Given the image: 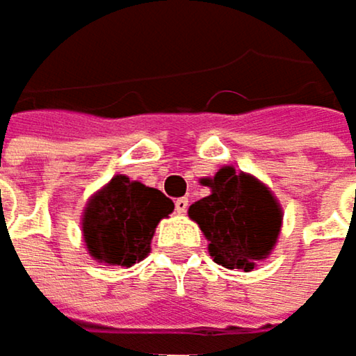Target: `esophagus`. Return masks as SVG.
I'll return each mask as SVG.
<instances>
[{
	"mask_svg": "<svg viewBox=\"0 0 356 356\" xmlns=\"http://www.w3.org/2000/svg\"><path fill=\"white\" fill-rule=\"evenodd\" d=\"M187 206H189L187 197H179V200H175V210H177L179 214H185V212H187Z\"/></svg>",
	"mask_w": 356,
	"mask_h": 356,
	"instance_id": "obj_1",
	"label": "esophagus"
}]
</instances>
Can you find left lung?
<instances>
[{"instance_id": "left-lung-1", "label": "left lung", "mask_w": 356, "mask_h": 356, "mask_svg": "<svg viewBox=\"0 0 356 356\" xmlns=\"http://www.w3.org/2000/svg\"><path fill=\"white\" fill-rule=\"evenodd\" d=\"M202 183L210 195L189 206V218L202 229L218 266L251 272L278 241L282 206L266 183L235 167H222Z\"/></svg>"}]
</instances>
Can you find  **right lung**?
Instances as JSON below:
<instances>
[{"label": "right lung", "mask_w": 356, "mask_h": 356, "mask_svg": "<svg viewBox=\"0 0 356 356\" xmlns=\"http://www.w3.org/2000/svg\"><path fill=\"white\" fill-rule=\"evenodd\" d=\"M175 210L159 189L115 175L90 195L82 212L88 253L105 266H134L150 253L156 225Z\"/></svg>", "instance_id": "obj_1"}]
</instances>
